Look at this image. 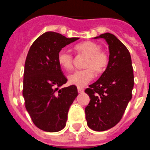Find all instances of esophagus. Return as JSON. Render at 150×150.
Segmentation results:
<instances>
[{
  "mask_svg": "<svg viewBox=\"0 0 150 150\" xmlns=\"http://www.w3.org/2000/svg\"><path fill=\"white\" fill-rule=\"evenodd\" d=\"M77 91H78V93H83V88L78 87H77Z\"/></svg>",
  "mask_w": 150,
  "mask_h": 150,
  "instance_id": "1",
  "label": "esophagus"
}]
</instances>
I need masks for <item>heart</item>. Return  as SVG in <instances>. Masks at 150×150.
Returning a JSON list of instances; mask_svg holds the SVG:
<instances>
[{"label":"heart","mask_w":150,"mask_h":150,"mask_svg":"<svg viewBox=\"0 0 150 150\" xmlns=\"http://www.w3.org/2000/svg\"><path fill=\"white\" fill-rule=\"evenodd\" d=\"M100 45L92 41L78 43L74 50L78 55H85L83 66L85 68L76 69L68 76L71 84L83 87L87 84L97 74H102L108 65V55L105 50L100 49ZM57 61L61 67L65 70H70L74 66V56L67 50H61L57 54Z\"/></svg>","instance_id":"b5f03b06"}]
</instances>
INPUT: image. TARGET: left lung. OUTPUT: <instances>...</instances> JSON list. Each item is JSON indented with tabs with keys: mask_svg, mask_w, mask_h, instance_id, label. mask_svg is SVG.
<instances>
[{
	"mask_svg": "<svg viewBox=\"0 0 150 150\" xmlns=\"http://www.w3.org/2000/svg\"><path fill=\"white\" fill-rule=\"evenodd\" d=\"M106 40L109 48V62L100 78L85 90L90 102L85 108L87 125L94 131L111 129L122 118L134 86L133 68L129 50L111 33L99 36Z\"/></svg>",
	"mask_w": 150,
	"mask_h": 150,
	"instance_id": "obj_1",
	"label": "left lung"
}]
</instances>
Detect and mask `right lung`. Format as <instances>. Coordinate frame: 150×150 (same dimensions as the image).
<instances>
[{
  "label": "right lung",
  "instance_id": "1",
  "mask_svg": "<svg viewBox=\"0 0 150 150\" xmlns=\"http://www.w3.org/2000/svg\"><path fill=\"white\" fill-rule=\"evenodd\" d=\"M79 38H66L47 32L31 45L25 63L23 94L25 105L35 125L56 132L65 127L68 111L78 94L75 85L59 90L67 82L57 61L63 47Z\"/></svg>",
  "mask_w": 150,
  "mask_h": 150
}]
</instances>
